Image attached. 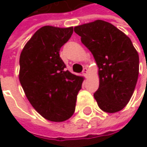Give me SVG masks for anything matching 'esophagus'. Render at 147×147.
<instances>
[{"instance_id":"34e87169","label":"esophagus","mask_w":147,"mask_h":147,"mask_svg":"<svg viewBox=\"0 0 147 147\" xmlns=\"http://www.w3.org/2000/svg\"><path fill=\"white\" fill-rule=\"evenodd\" d=\"M88 68H87V67H84V68H83V71H82V74L87 77V76H88Z\"/></svg>"}]
</instances>
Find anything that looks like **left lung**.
Instances as JSON below:
<instances>
[{"instance_id": "1", "label": "left lung", "mask_w": 147, "mask_h": 147, "mask_svg": "<svg viewBox=\"0 0 147 147\" xmlns=\"http://www.w3.org/2000/svg\"><path fill=\"white\" fill-rule=\"evenodd\" d=\"M99 67L100 86L94 93L105 112L123 110L130 100L139 76V54L129 36L113 24L95 20L74 28Z\"/></svg>"}]
</instances>
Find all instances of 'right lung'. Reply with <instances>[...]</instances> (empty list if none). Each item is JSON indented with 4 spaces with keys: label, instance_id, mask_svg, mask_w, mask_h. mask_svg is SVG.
I'll list each match as a JSON object with an SVG mask.
<instances>
[{
    "label": "right lung",
    "instance_id": "add662e5",
    "mask_svg": "<svg viewBox=\"0 0 147 147\" xmlns=\"http://www.w3.org/2000/svg\"><path fill=\"white\" fill-rule=\"evenodd\" d=\"M73 33V27L43 26L23 48L19 58V82L35 110L52 122L69 119L75 111L82 76L65 71L59 57L61 47Z\"/></svg>",
    "mask_w": 147,
    "mask_h": 147
}]
</instances>
